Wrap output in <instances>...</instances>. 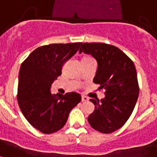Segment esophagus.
I'll use <instances>...</instances> for the list:
<instances>
[{
	"label": "esophagus",
	"mask_w": 157,
	"mask_h": 157,
	"mask_svg": "<svg viewBox=\"0 0 157 157\" xmlns=\"http://www.w3.org/2000/svg\"><path fill=\"white\" fill-rule=\"evenodd\" d=\"M82 101H86L88 100V98H87V97H85V96H82Z\"/></svg>",
	"instance_id": "1"
}]
</instances>
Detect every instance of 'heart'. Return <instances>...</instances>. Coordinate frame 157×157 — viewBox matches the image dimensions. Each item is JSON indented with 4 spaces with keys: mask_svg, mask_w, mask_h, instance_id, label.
Wrapping results in <instances>:
<instances>
[{
    "mask_svg": "<svg viewBox=\"0 0 157 157\" xmlns=\"http://www.w3.org/2000/svg\"><path fill=\"white\" fill-rule=\"evenodd\" d=\"M92 59V57H91V56H86L82 57V60H87V59Z\"/></svg>",
    "mask_w": 157,
    "mask_h": 157,
    "instance_id": "obj_1",
    "label": "heart"
}]
</instances>
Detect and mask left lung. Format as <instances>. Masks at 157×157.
<instances>
[{"instance_id":"left-lung-1","label":"left lung","mask_w":157,"mask_h":157,"mask_svg":"<svg viewBox=\"0 0 157 157\" xmlns=\"http://www.w3.org/2000/svg\"><path fill=\"white\" fill-rule=\"evenodd\" d=\"M92 55L98 61L93 82L105 89V98L90 99L95 110L88 116L92 128L102 133L120 128L130 117L139 93L133 60L118 47L101 42H84L79 53Z\"/></svg>"}]
</instances>
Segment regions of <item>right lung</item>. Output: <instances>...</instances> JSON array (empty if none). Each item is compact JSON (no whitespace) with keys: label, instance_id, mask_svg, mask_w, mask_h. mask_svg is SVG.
I'll use <instances>...</instances> for the list:
<instances>
[{"label":"right lung","instance_id":"add662e5","mask_svg":"<svg viewBox=\"0 0 157 157\" xmlns=\"http://www.w3.org/2000/svg\"><path fill=\"white\" fill-rule=\"evenodd\" d=\"M82 42L40 47L24 59L19 74L17 100L26 120L42 133L59 130L73 108L80 102L77 92L52 95L51 85L61 75L63 65L78 52Z\"/></svg>","mask_w":157,"mask_h":157}]
</instances>
